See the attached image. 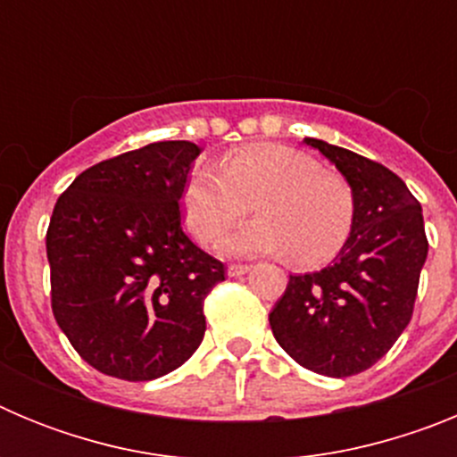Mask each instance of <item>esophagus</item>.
<instances>
[{
    "label": "esophagus",
    "instance_id": "esophagus-1",
    "mask_svg": "<svg viewBox=\"0 0 457 457\" xmlns=\"http://www.w3.org/2000/svg\"><path fill=\"white\" fill-rule=\"evenodd\" d=\"M252 270V265H228V277H242V274H247Z\"/></svg>",
    "mask_w": 457,
    "mask_h": 457
}]
</instances>
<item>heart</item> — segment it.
I'll use <instances>...</instances> for the list:
<instances>
[{
  "label": "heart",
  "instance_id": "heart-1",
  "mask_svg": "<svg viewBox=\"0 0 457 457\" xmlns=\"http://www.w3.org/2000/svg\"><path fill=\"white\" fill-rule=\"evenodd\" d=\"M253 201L258 220L220 240L226 256L293 253L302 265L332 258L348 240L354 192L316 157L281 144H249L226 153L220 167L196 164L183 187V217L192 236L212 242Z\"/></svg>",
  "mask_w": 457,
  "mask_h": 457
}]
</instances>
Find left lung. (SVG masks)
Instances as JSON below:
<instances>
[{"label":"left lung","instance_id":"obj_1","mask_svg":"<svg viewBox=\"0 0 457 457\" xmlns=\"http://www.w3.org/2000/svg\"><path fill=\"white\" fill-rule=\"evenodd\" d=\"M304 144L350 183L354 221L327 268L290 274L270 327L300 366L348 378L385 357L410 325L428 256L421 204L394 171L369 157L311 137Z\"/></svg>","mask_w":457,"mask_h":457}]
</instances>
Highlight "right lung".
Masks as SVG:
<instances>
[{
	"mask_svg": "<svg viewBox=\"0 0 457 457\" xmlns=\"http://www.w3.org/2000/svg\"><path fill=\"white\" fill-rule=\"evenodd\" d=\"M199 153L192 141L148 144L93 164L56 201L46 237L52 313L100 373L162 378L204 341V300L224 265L180 226Z\"/></svg>",
	"mask_w": 457,
	"mask_h": 457,
	"instance_id": "right-lung-1",
	"label": "right lung"
}]
</instances>
